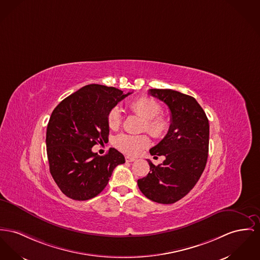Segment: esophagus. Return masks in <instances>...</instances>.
Instances as JSON below:
<instances>
[{
    "label": "esophagus",
    "mask_w": 260,
    "mask_h": 260,
    "mask_svg": "<svg viewBox=\"0 0 260 260\" xmlns=\"http://www.w3.org/2000/svg\"><path fill=\"white\" fill-rule=\"evenodd\" d=\"M125 159H126L127 162H131V161H134L136 158L133 157V156H125Z\"/></svg>",
    "instance_id": "esophagus-1"
}]
</instances>
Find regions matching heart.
I'll list each match as a JSON object with an SVG mask.
<instances>
[{"label": "heart", "instance_id": "obj_1", "mask_svg": "<svg viewBox=\"0 0 260 260\" xmlns=\"http://www.w3.org/2000/svg\"><path fill=\"white\" fill-rule=\"evenodd\" d=\"M131 110L145 119L143 129L156 138L167 134L170 128L169 119L160 115V104L150 96H141L130 104ZM122 121L121 109L118 106L112 107L107 114L108 126L112 129L118 128ZM115 146L129 155H136L150 145V139L146 135L120 134L114 140Z\"/></svg>", "mask_w": 260, "mask_h": 260}]
</instances>
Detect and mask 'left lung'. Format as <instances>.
<instances>
[{
  "instance_id": "1",
  "label": "left lung",
  "mask_w": 260,
  "mask_h": 260,
  "mask_svg": "<svg viewBox=\"0 0 260 260\" xmlns=\"http://www.w3.org/2000/svg\"><path fill=\"white\" fill-rule=\"evenodd\" d=\"M149 93L171 110L168 134L150 150L152 156H165L155 166L148 159L151 172L138 179L141 192L150 200L172 204L195 186L207 162L209 121L194 98L173 89H149Z\"/></svg>"
}]
</instances>
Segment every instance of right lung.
<instances>
[{
  "label": "right lung",
  "instance_id": "add662e5",
  "mask_svg": "<svg viewBox=\"0 0 260 260\" xmlns=\"http://www.w3.org/2000/svg\"><path fill=\"white\" fill-rule=\"evenodd\" d=\"M131 93L91 84L72 93L53 110L46 131L47 157L53 179L67 197L78 201L95 197L107 185L113 170L125 162L114 148L104 156L93 153L91 148L108 141L107 114Z\"/></svg>",
  "mask_w": 260,
  "mask_h": 260
}]
</instances>
